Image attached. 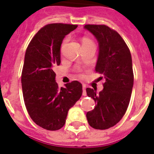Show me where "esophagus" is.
<instances>
[{"label": "esophagus", "instance_id": "esophagus-1", "mask_svg": "<svg viewBox=\"0 0 154 154\" xmlns=\"http://www.w3.org/2000/svg\"><path fill=\"white\" fill-rule=\"evenodd\" d=\"M82 90H83V92H82V95H83V96H87L86 85H83V86H82Z\"/></svg>", "mask_w": 154, "mask_h": 154}]
</instances>
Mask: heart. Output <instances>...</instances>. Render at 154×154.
Here are the masks:
<instances>
[{"label": "heart", "mask_w": 154, "mask_h": 154, "mask_svg": "<svg viewBox=\"0 0 154 154\" xmlns=\"http://www.w3.org/2000/svg\"><path fill=\"white\" fill-rule=\"evenodd\" d=\"M66 42V40H64V42H63V44H64ZM91 42V41L90 40V39H87V38H85V39H83V41H82V42Z\"/></svg>", "instance_id": "b5f03b06"}]
</instances>
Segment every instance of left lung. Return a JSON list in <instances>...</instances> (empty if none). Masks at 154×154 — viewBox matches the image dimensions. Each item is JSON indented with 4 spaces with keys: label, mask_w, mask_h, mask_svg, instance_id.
<instances>
[{
    "label": "left lung",
    "mask_w": 154,
    "mask_h": 154,
    "mask_svg": "<svg viewBox=\"0 0 154 154\" xmlns=\"http://www.w3.org/2000/svg\"><path fill=\"white\" fill-rule=\"evenodd\" d=\"M97 39L99 54L96 72L106 79L103 91L86 89L96 106L87 113L89 125L96 129H107L116 125L125 115L130 101L134 75L130 51L121 35L106 25H86Z\"/></svg>",
    "instance_id": "obj_1"
}]
</instances>
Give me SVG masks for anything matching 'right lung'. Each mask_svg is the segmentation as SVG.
I'll return each instance as SVG.
<instances>
[{"instance_id":"right-lung-1","label":"right lung","mask_w":154,"mask_h":154,"mask_svg":"<svg viewBox=\"0 0 154 154\" xmlns=\"http://www.w3.org/2000/svg\"><path fill=\"white\" fill-rule=\"evenodd\" d=\"M77 25L49 24L36 33L27 46L22 73L25 104L33 122L47 130L64 126L68 111L80 99L82 85L73 81L59 88L53 69L60 63V46Z\"/></svg>"}]
</instances>
